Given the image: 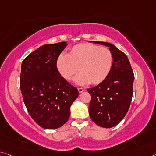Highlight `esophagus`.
Returning <instances> with one entry per match:
<instances>
[{
  "label": "esophagus",
  "mask_w": 156,
  "mask_h": 156,
  "mask_svg": "<svg viewBox=\"0 0 156 156\" xmlns=\"http://www.w3.org/2000/svg\"><path fill=\"white\" fill-rule=\"evenodd\" d=\"M78 92L79 93H82L83 91H84V89L83 88H78Z\"/></svg>",
  "instance_id": "esophagus-1"
}]
</instances>
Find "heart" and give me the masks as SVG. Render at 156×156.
Returning <instances> with one entry per match:
<instances>
[{
  "instance_id": "b5f03b06",
  "label": "heart",
  "mask_w": 156,
  "mask_h": 156,
  "mask_svg": "<svg viewBox=\"0 0 156 156\" xmlns=\"http://www.w3.org/2000/svg\"><path fill=\"white\" fill-rule=\"evenodd\" d=\"M113 57L108 48L90 43L79 44L69 50L67 55L60 54L55 65L59 73L71 81L76 74L75 82L80 85L90 83L96 85L103 83L112 68Z\"/></svg>"
}]
</instances>
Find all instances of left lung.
<instances>
[{
  "label": "left lung",
  "instance_id": "obj_1",
  "mask_svg": "<svg viewBox=\"0 0 156 156\" xmlns=\"http://www.w3.org/2000/svg\"><path fill=\"white\" fill-rule=\"evenodd\" d=\"M109 47L112 54V68L103 83L87 89L91 98L89 105L91 119L103 128L117 125L126 115L133 97L134 73L127 56L113 44L91 41Z\"/></svg>",
  "mask_w": 156,
  "mask_h": 156
}]
</instances>
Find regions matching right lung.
<instances>
[{
  "label": "right lung",
  "mask_w": 156,
  "mask_h": 156,
  "mask_svg": "<svg viewBox=\"0 0 156 156\" xmlns=\"http://www.w3.org/2000/svg\"><path fill=\"white\" fill-rule=\"evenodd\" d=\"M65 41L44 44L22 62L20 88L30 115L39 126L56 129L67 122L77 88L59 73L55 62Z\"/></svg>",
  "instance_id": "1"
}]
</instances>
